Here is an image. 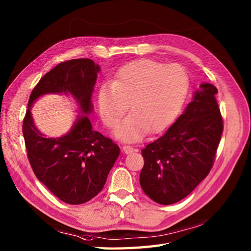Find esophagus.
<instances>
[{
	"label": "esophagus",
	"instance_id": "1",
	"mask_svg": "<svg viewBox=\"0 0 251 251\" xmlns=\"http://www.w3.org/2000/svg\"><path fill=\"white\" fill-rule=\"evenodd\" d=\"M123 151H124L125 154H130V153H132L134 151V148L131 147V146H124Z\"/></svg>",
	"mask_w": 251,
	"mask_h": 251
}]
</instances>
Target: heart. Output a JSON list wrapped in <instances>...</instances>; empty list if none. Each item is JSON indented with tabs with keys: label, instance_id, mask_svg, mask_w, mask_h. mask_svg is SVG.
I'll return each instance as SVG.
<instances>
[{
	"label": "heart",
	"instance_id": "1",
	"mask_svg": "<svg viewBox=\"0 0 251 251\" xmlns=\"http://www.w3.org/2000/svg\"><path fill=\"white\" fill-rule=\"evenodd\" d=\"M189 91V76L178 64L141 59L126 64L112 83L101 85L98 104L101 119L108 128L116 127L118 139L136 142L149 130L158 132L178 115Z\"/></svg>",
	"mask_w": 251,
	"mask_h": 251
}]
</instances>
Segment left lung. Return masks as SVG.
Returning a JSON list of instances; mask_svg holds the SVG:
<instances>
[{"instance_id": "obj_1", "label": "left lung", "mask_w": 251, "mask_h": 251, "mask_svg": "<svg viewBox=\"0 0 251 251\" xmlns=\"http://www.w3.org/2000/svg\"><path fill=\"white\" fill-rule=\"evenodd\" d=\"M217 93L213 84H200L176 122L142 150L140 183L153 201L176 203L211 171L223 131Z\"/></svg>"}]
</instances>
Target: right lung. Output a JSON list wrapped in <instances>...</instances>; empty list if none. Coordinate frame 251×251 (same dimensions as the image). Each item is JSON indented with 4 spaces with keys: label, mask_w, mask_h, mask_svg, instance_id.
Returning <instances> with one entry per match:
<instances>
[{
    "label": "right lung",
    "mask_w": 251,
    "mask_h": 251,
    "mask_svg": "<svg viewBox=\"0 0 251 251\" xmlns=\"http://www.w3.org/2000/svg\"><path fill=\"white\" fill-rule=\"evenodd\" d=\"M99 72L98 64L88 58L59 63L32 91L23 122L28 158L35 176L69 204H82L98 195L120 154L117 144L93 130L88 118L94 109L92 95ZM48 93L72 95L82 114L71 130L59 138L43 135L31 118V105Z\"/></svg>",
    "instance_id": "add662e5"
}]
</instances>
